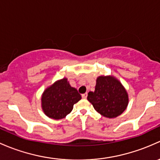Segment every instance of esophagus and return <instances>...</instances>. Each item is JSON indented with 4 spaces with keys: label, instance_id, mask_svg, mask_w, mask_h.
Returning a JSON list of instances; mask_svg holds the SVG:
<instances>
[{
    "label": "esophagus",
    "instance_id": "obj_1",
    "mask_svg": "<svg viewBox=\"0 0 160 160\" xmlns=\"http://www.w3.org/2000/svg\"><path fill=\"white\" fill-rule=\"evenodd\" d=\"M87 95H88V94H87V93H84V94H82V98H84V99H85V98H87Z\"/></svg>",
    "mask_w": 160,
    "mask_h": 160
}]
</instances>
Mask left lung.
<instances>
[{"label": "left lung", "mask_w": 160, "mask_h": 160, "mask_svg": "<svg viewBox=\"0 0 160 160\" xmlns=\"http://www.w3.org/2000/svg\"><path fill=\"white\" fill-rule=\"evenodd\" d=\"M87 99L95 111L106 118H116L127 108L129 95L120 81L112 75H101L96 79L95 91Z\"/></svg>", "instance_id": "8db88e82"}]
</instances>
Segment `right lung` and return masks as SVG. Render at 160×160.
Listing matches in <instances>:
<instances>
[{
    "label": "right lung",
    "instance_id": "obj_1",
    "mask_svg": "<svg viewBox=\"0 0 160 160\" xmlns=\"http://www.w3.org/2000/svg\"><path fill=\"white\" fill-rule=\"evenodd\" d=\"M82 98L78 90L63 78L48 87L42 95V108L48 117L62 119L73 109V105Z\"/></svg>",
    "mask_w": 160,
    "mask_h": 160
}]
</instances>
